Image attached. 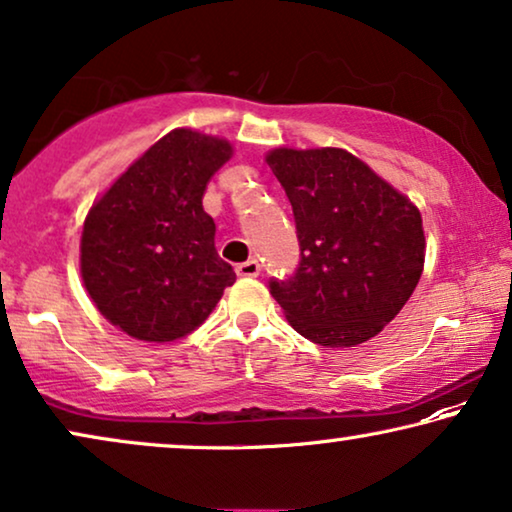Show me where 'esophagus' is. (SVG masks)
I'll use <instances>...</instances> for the list:
<instances>
[{"label": "esophagus", "instance_id": "1", "mask_svg": "<svg viewBox=\"0 0 512 512\" xmlns=\"http://www.w3.org/2000/svg\"><path fill=\"white\" fill-rule=\"evenodd\" d=\"M259 271H262V266H259L257 259H248V262L236 266V276L241 278H255L259 276Z\"/></svg>", "mask_w": 512, "mask_h": 512}]
</instances>
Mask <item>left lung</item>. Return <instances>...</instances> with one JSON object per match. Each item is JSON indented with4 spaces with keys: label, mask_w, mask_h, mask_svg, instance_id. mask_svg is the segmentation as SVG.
I'll return each mask as SVG.
<instances>
[{
    "label": "left lung",
    "mask_w": 512,
    "mask_h": 512,
    "mask_svg": "<svg viewBox=\"0 0 512 512\" xmlns=\"http://www.w3.org/2000/svg\"><path fill=\"white\" fill-rule=\"evenodd\" d=\"M292 204L301 262L271 294L294 331L355 348L397 318L424 269L422 215L406 194L343 148L264 155Z\"/></svg>",
    "instance_id": "obj_1"
}]
</instances>
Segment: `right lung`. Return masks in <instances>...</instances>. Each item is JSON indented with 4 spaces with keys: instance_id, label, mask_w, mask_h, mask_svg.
I'll return each instance as SVG.
<instances>
[{
    "instance_id": "1",
    "label": "right lung",
    "mask_w": 512,
    "mask_h": 512,
    "mask_svg": "<svg viewBox=\"0 0 512 512\" xmlns=\"http://www.w3.org/2000/svg\"><path fill=\"white\" fill-rule=\"evenodd\" d=\"M234 146L171 129L95 199L83 222L81 276L92 304L122 334L176 341L197 329L236 273L215 253L206 185Z\"/></svg>"
}]
</instances>
